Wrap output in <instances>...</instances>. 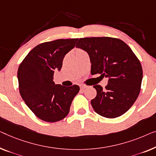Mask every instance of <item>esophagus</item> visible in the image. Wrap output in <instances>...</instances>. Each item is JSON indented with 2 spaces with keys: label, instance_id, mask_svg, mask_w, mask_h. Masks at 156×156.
I'll list each match as a JSON object with an SVG mask.
<instances>
[{
  "label": "esophagus",
  "instance_id": "1",
  "mask_svg": "<svg viewBox=\"0 0 156 156\" xmlns=\"http://www.w3.org/2000/svg\"><path fill=\"white\" fill-rule=\"evenodd\" d=\"M87 86H85V85H80V89H87Z\"/></svg>",
  "mask_w": 156,
  "mask_h": 156
}]
</instances>
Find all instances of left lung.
I'll use <instances>...</instances> for the list:
<instances>
[{"label": "left lung", "instance_id": "1", "mask_svg": "<svg viewBox=\"0 0 156 156\" xmlns=\"http://www.w3.org/2000/svg\"><path fill=\"white\" fill-rule=\"evenodd\" d=\"M88 53L91 74L108 79L105 89L94 85L97 91L91 104L96 113L107 118L125 114L138 98L143 78L141 65L127 44L111 37L80 39L76 45Z\"/></svg>", "mask_w": 156, "mask_h": 156}]
</instances>
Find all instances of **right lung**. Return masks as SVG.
Segmentation results:
<instances>
[{"label":"right lung","mask_w":156,"mask_h":156,"mask_svg":"<svg viewBox=\"0 0 156 156\" xmlns=\"http://www.w3.org/2000/svg\"><path fill=\"white\" fill-rule=\"evenodd\" d=\"M78 39H58L34 47L20 64L17 72L20 94L26 105L42 120L55 122L64 119L80 91L77 85L63 87L53 81L60 71L65 55Z\"/></svg>","instance_id":"1"}]
</instances>
